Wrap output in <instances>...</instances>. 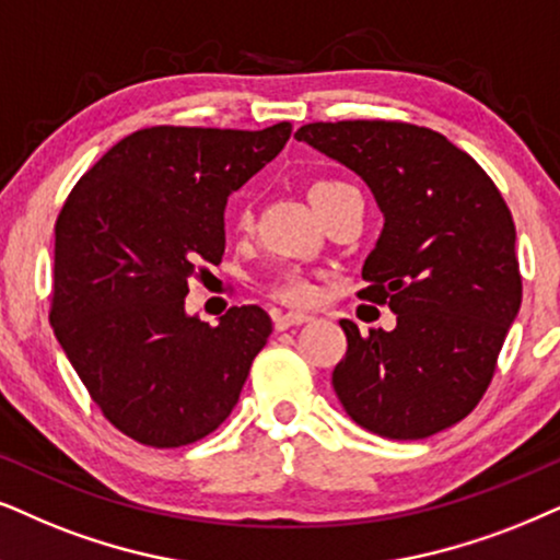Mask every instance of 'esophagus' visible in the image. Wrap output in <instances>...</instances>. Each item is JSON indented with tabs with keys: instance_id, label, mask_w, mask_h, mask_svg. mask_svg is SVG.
Returning a JSON list of instances; mask_svg holds the SVG:
<instances>
[{
	"instance_id": "1",
	"label": "esophagus",
	"mask_w": 560,
	"mask_h": 560,
	"mask_svg": "<svg viewBox=\"0 0 560 560\" xmlns=\"http://www.w3.org/2000/svg\"><path fill=\"white\" fill-rule=\"evenodd\" d=\"M310 320H313V317L304 315V313H284V315L273 317V328L276 330H287V328H292V325H304Z\"/></svg>"
}]
</instances>
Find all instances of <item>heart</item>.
<instances>
[{
  "instance_id": "heart-1",
  "label": "heart",
  "mask_w": 560,
  "mask_h": 560,
  "mask_svg": "<svg viewBox=\"0 0 560 560\" xmlns=\"http://www.w3.org/2000/svg\"><path fill=\"white\" fill-rule=\"evenodd\" d=\"M338 186H343V183H332V180L315 183V186L310 188V198L320 196V194H325V190L338 188ZM240 222L245 224L247 222V214L240 217ZM271 289H273V294L279 296V300H284V302H310V300H313V294H315V287L310 284L307 276L300 273V271L279 273V276H276V281H273Z\"/></svg>"
}]
</instances>
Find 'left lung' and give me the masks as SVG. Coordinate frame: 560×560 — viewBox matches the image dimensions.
Wrapping results in <instances>:
<instances>
[{
	"label": "left lung",
	"instance_id": "8db88e82",
	"mask_svg": "<svg viewBox=\"0 0 560 560\" xmlns=\"http://www.w3.org/2000/svg\"><path fill=\"white\" fill-rule=\"evenodd\" d=\"M362 178L385 217L362 300L398 325L341 320L332 390L359 427L427 439L483 398L522 304L512 211L483 167L442 133L400 121L307 124L294 133Z\"/></svg>",
	"mask_w": 560,
	"mask_h": 560
}]
</instances>
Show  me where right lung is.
<instances>
[{
    "label": "right lung",
    "instance_id": "add662e5",
    "mask_svg": "<svg viewBox=\"0 0 560 560\" xmlns=\"http://www.w3.org/2000/svg\"><path fill=\"white\" fill-rule=\"evenodd\" d=\"M264 131L152 126L110 147L56 219L51 325L92 400L147 447H183L235 408L271 336L258 304L211 328L188 281L224 256V207L284 150Z\"/></svg>",
    "mask_w": 560,
    "mask_h": 560
}]
</instances>
